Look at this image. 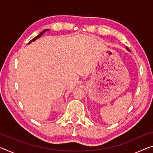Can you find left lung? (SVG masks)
I'll return each instance as SVG.
<instances>
[{"label":"left lung","mask_w":153,"mask_h":153,"mask_svg":"<svg viewBox=\"0 0 153 153\" xmlns=\"http://www.w3.org/2000/svg\"><path fill=\"white\" fill-rule=\"evenodd\" d=\"M126 49H127V50H128V51H130V50H129V48H127H127H126Z\"/></svg>","instance_id":"obj_1"}]
</instances>
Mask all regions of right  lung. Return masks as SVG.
<instances>
[{"instance_id": "right-lung-1", "label": "right lung", "mask_w": 153, "mask_h": 153, "mask_svg": "<svg viewBox=\"0 0 153 153\" xmlns=\"http://www.w3.org/2000/svg\"><path fill=\"white\" fill-rule=\"evenodd\" d=\"M48 30H49V29H45V30H43V31H42V33H41L40 34H39V35H37V36H36V37H34L33 39L32 40H30V42H28V44H30V43H31V42H34V41H35L36 39H39V38L40 37H41V36H42V35H43V34H44L45 32H46V31H48Z\"/></svg>"}]
</instances>
